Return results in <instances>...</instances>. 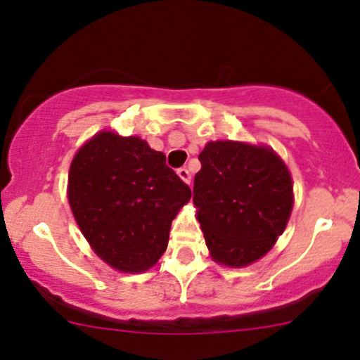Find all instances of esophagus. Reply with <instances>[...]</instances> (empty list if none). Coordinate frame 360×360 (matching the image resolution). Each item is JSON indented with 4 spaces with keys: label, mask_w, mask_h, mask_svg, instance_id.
<instances>
[{
    "label": "esophagus",
    "mask_w": 360,
    "mask_h": 360,
    "mask_svg": "<svg viewBox=\"0 0 360 360\" xmlns=\"http://www.w3.org/2000/svg\"><path fill=\"white\" fill-rule=\"evenodd\" d=\"M176 173H179V176L181 180L185 181V184H188L190 185V181H192V175H190V172L187 170V168H179V170H176Z\"/></svg>",
    "instance_id": "34e87169"
}]
</instances>
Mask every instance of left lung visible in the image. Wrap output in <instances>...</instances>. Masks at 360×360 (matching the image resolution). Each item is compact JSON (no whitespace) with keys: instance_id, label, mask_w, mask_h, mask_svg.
I'll return each instance as SVG.
<instances>
[{"instance_id":"1","label":"left lung","mask_w":360,"mask_h":360,"mask_svg":"<svg viewBox=\"0 0 360 360\" xmlns=\"http://www.w3.org/2000/svg\"><path fill=\"white\" fill-rule=\"evenodd\" d=\"M193 204L210 256L240 268L263 257L293 209L291 175L271 148L210 141L198 155Z\"/></svg>"}]
</instances>
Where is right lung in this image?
Returning a JSON list of instances; mask_svg holds the SVG:
<instances>
[{
	"label": "right lung",
	"mask_w": 360,
	"mask_h": 360,
	"mask_svg": "<svg viewBox=\"0 0 360 360\" xmlns=\"http://www.w3.org/2000/svg\"><path fill=\"white\" fill-rule=\"evenodd\" d=\"M190 197L162 151L138 136L103 131L72 160V214L96 255L117 271L143 273L156 264Z\"/></svg>",
	"instance_id": "right-lung-1"
}]
</instances>
